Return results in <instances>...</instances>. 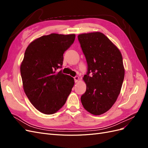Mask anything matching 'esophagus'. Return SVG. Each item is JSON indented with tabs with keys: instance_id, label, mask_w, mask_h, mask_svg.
Masks as SVG:
<instances>
[{
	"instance_id": "esophagus-1",
	"label": "esophagus",
	"mask_w": 148,
	"mask_h": 148,
	"mask_svg": "<svg viewBox=\"0 0 148 148\" xmlns=\"http://www.w3.org/2000/svg\"><path fill=\"white\" fill-rule=\"evenodd\" d=\"M74 79H75V82L76 83H77V82L79 81V78L78 77H77V76H76V77H74Z\"/></svg>"
}]
</instances>
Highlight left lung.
Segmentation results:
<instances>
[{
  "instance_id": "left-lung-1",
  "label": "left lung",
  "mask_w": 148,
  "mask_h": 148,
  "mask_svg": "<svg viewBox=\"0 0 148 148\" xmlns=\"http://www.w3.org/2000/svg\"><path fill=\"white\" fill-rule=\"evenodd\" d=\"M78 38L88 66L81 101L88 112L101 115L112 107L120 92L125 76L122 53L101 32L81 34Z\"/></svg>"
}]
</instances>
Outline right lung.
Wrapping results in <instances>:
<instances>
[{"mask_svg":"<svg viewBox=\"0 0 148 148\" xmlns=\"http://www.w3.org/2000/svg\"><path fill=\"white\" fill-rule=\"evenodd\" d=\"M75 39V34L52 33L34 39L26 49L20 65L23 89L31 104L44 114L60 110L74 86L73 78L56 70Z\"/></svg>","mask_w":148,"mask_h":148,"instance_id":"obj_1","label":"right lung"}]
</instances>
